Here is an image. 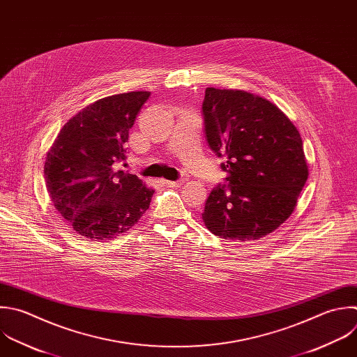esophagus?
<instances>
[{
  "label": "esophagus",
  "mask_w": 357,
  "mask_h": 357,
  "mask_svg": "<svg viewBox=\"0 0 357 357\" xmlns=\"http://www.w3.org/2000/svg\"><path fill=\"white\" fill-rule=\"evenodd\" d=\"M183 183H184V180H177V181L163 180V184H165V185H167V187H172V188H174V187H180V185H183Z\"/></svg>",
  "instance_id": "1"
}]
</instances>
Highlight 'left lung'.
I'll use <instances>...</instances> for the list:
<instances>
[{"label": "left lung", "instance_id": "obj_1", "mask_svg": "<svg viewBox=\"0 0 357 357\" xmlns=\"http://www.w3.org/2000/svg\"><path fill=\"white\" fill-rule=\"evenodd\" d=\"M202 117L227 173L205 202V226L225 240L265 237L290 216L308 177L298 131L269 100L243 91L206 88Z\"/></svg>", "mask_w": 357, "mask_h": 357}]
</instances>
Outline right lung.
I'll return each instance as SVG.
<instances>
[{
    "label": "right lung",
    "mask_w": 357,
    "mask_h": 357,
    "mask_svg": "<svg viewBox=\"0 0 357 357\" xmlns=\"http://www.w3.org/2000/svg\"><path fill=\"white\" fill-rule=\"evenodd\" d=\"M151 92L100 99L64 124L47 152L45 178L56 209L77 233L109 240L130 230L149 208L153 190L114 163L127 159L128 131Z\"/></svg>",
    "instance_id": "right-lung-1"
}]
</instances>
